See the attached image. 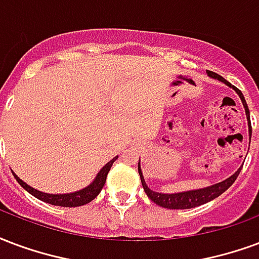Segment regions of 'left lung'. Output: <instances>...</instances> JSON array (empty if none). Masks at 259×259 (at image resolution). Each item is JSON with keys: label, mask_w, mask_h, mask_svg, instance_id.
Segmentation results:
<instances>
[{"label": "left lung", "mask_w": 259, "mask_h": 259, "mask_svg": "<svg viewBox=\"0 0 259 259\" xmlns=\"http://www.w3.org/2000/svg\"><path fill=\"white\" fill-rule=\"evenodd\" d=\"M207 75L212 79H217V81L225 83L227 86L232 88L233 91L236 92L240 100H242V104L244 107V111H246L247 116V123H248V136H250V140H251V122H250V111H248V107H247V103L244 100V96L237 88L232 86L227 79H224L222 76H220L215 72H211V71H207ZM243 166L237 168L235 173L232 174L231 177L225 178L224 181H220L217 184H212V185H208V187H204V188H198V189H191V191H183V192H174V193H163V192H156V191H152L149 188L147 183H145L144 176H143V170H141V164H140L139 160V174L140 178H141V184H143V188H144L147 196H148L154 203H156L158 206L164 208H170V210H184V208H193L198 207L200 204H204V203L210 202L212 199L218 198L221 193H224L227 191L232 184L235 183V180L237 178L240 170H242Z\"/></svg>", "instance_id": "1"}]
</instances>
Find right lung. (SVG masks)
<instances>
[{"instance_id":"add662e5","label":"right lung","mask_w":259,"mask_h":259,"mask_svg":"<svg viewBox=\"0 0 259 259\" xmlns=\"http://www.w3.org/2000/svg\"><path fill=\"white\" fill-rule=\"evenodd\" d=\"M118 159V156H115L114 159H111L108 163H105L101 170L97 173V176L95 177V180L92 181L88 187L79 189V191H75V192L70 193H45L38 191V189L32 188L28 184H26L23 181L22 178H19L16 174L13 173V177L16 178V181L23 188L26 189L28 193H31L34 198L39 199L42 202L49 203V204H53V206H61V207H78V206H83L86 203L92 202L93 199L101 192V189L104 187L105 180H107V174L110 171L111 166L114 163L115 160Z\"/></svg>"}]
</instances>
